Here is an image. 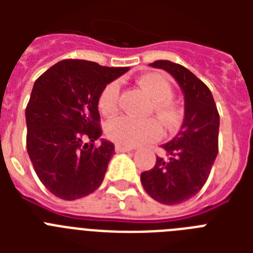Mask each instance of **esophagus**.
<instances>
[{
  "mask_svg": "<svg viewBox=\"0 0 253 253\" xmlns=\"http://www.w3.org/2000/svg\"><path fill=\"white\" fill-rule=\"evenodd\" d=\"M134 148H131V147H126V146H122V144H115V152H118V154H121V152H130V151H132Z\"/></svg>",
  "mask_w": 253,
  "mask_h": 253,
  "instance_id": "esophagus-1",
  "label": "esophagus"
}]
</instances>
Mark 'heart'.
Masks as SVG:
<instances>
[{"mask_svg":"<svg viewBox=\"0 0 253 253\" xmlns=\"http://www.w3.org/2000/svg\"><path fill=\"white\" fill-rule=\"evenodd\" d=\"M138 85L154 101L155 113L168 127L177 126L180 114L170 101L173 87L167 77L159 73H148L138 80ZM119 84L113 81L101 91L98 99L99 110L105 115H113L118 110ZM107 136L118 144L135 147L158 140L163 135L162 125L155 118L135 119L127 115L111 119L106 126Z\"/></svg>","mask_w":253,"mask_h":253,"instance_id":"1","label":"heart"}]
</instances>
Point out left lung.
<instances>
[{
  "mask_svg": "<svg viewBox=\"0 0 253 253\" xmlns=\"http://www.w3.org/2000/svg\"><path fill=\"white\" fill-rule=\"evenodd\" d=\"M176 80L184 94V121L178 134L162 144L152 169L140 174L144 190L163 205L188 201L208 180L218 155L219 114L210 89L189 69L169 60L151 63Z\"/></svg>",
  "mask_w": 253,
  "mask_h": 253,
  "instance_id": "8db88e82",
  "label": "left lung"
}]
</instances>
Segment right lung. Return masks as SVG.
Returning <instances> with one entry per match:
<instances>
[{
	"instance_id": "right-lung-1",
	"label": "right lung",
	"mask_w": 253,
	"mask_h": 253,
	"mask_svg": "<svg viewBox=\"0 0 253 253\" xmlns=\"http://www.w3.org/2000/svg\"><path fill=\"white\" fill-rule=\"evenodd\" d=\"M128 69L69 59L35 81L26 107L27 152L42 184L61 200L89 196L102 184L115 152L106 139L94 146L102 135L99 94Z\"/></svg>"
}]
</instances>
